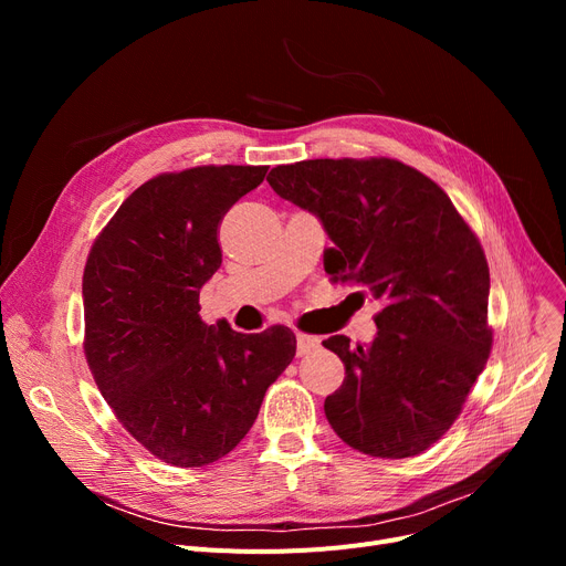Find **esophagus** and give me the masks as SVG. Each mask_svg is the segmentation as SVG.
Returning a JSON list of instances; mask_svg holds the SVG:
<instances>
[{
	"mask_svg": "<svg viewBox=\"0 0 566 566\" xmlns=\"http://www.w3.org/2000/svg\"><path fill=\"white\" fill-rule=\"evenodd\" d=\"M295 342H298V355L303 358V355H310L312 350H316L321 346V339L314 337V335H305V333H298L295 335Z\"/></svg>",
	"mask_w": 566,
	"mask_h": 566,
	"instance_id": "obj_1",
	"label": "esophagus"
}]
</instances>
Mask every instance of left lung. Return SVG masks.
Here are the masks:
<instances>
[{
    "mask_svg": "<svg viewBox=\"0 0 566 566\" xmlns=\"http://www.w3.org/2000/svg\"><path fill=\"white\" fill-rule=\"evenodd\" d=\"M268 184L328 231L325 273L382 303L371 344L323 342L346 367L325 418L369 457L422 454L454 424L491 353L478 235L429 176L390 158L277 165Z\"/></svg>",
    "mask_w": 566,
    "mask_h": 566,
    "instance_id": "8db88e82",
    "label": "left lung"
}]
</instances>
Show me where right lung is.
I'll use <instances>...</instances> for the list:
<instances>
[{"instance_id": "right-lung-1", "label": "right lung", "mask_w": 566, "mask_h": 566, "mask_svg": "<svg viewBox=\"0 0 566 566\" xmlns=\"http://www.w3.org/2000/svg\"><path fill=\"white\" fill-rule=\"evenodd\" d=\"M265 171L206 165L151 178L118 206L84 265L88 369L126 431L178 468L229 454L295 355L284 325L245 335L199 316V289L222 263L218 224Z\"/></svg>"}]
</instances>
